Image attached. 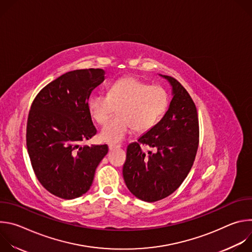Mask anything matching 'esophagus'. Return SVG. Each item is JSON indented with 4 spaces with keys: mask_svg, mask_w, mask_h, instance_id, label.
<instances>
[{
    "mask_svg": "<svg viewBox=\"0 0 252 252\" xmlns=\"http://www.w3.org/2000/svg\"><path fill=\"white\" fill-rule=\"evenodd\" d=\"M120 148H121V145H115V143H110V145H109L110 151H114V150L120 149Z\"/></svg>",
    "mask_w": 252,
    "mask_h": 252,
    "instance_id": "esophagus-1",
    "label": "esophagus"
}]
</instances>
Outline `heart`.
I'll return each mask as SVG.
<instances>
[{
	"mask_svg": "<svg viewBox=\"0 0 252 252\" xmlns=\"http://www.w3.org/2000/svg\"><path fill=\"white\" fill-rule=\"evenodd\" d=\"M167 105L168 96L161 87L127 77L116 82L107 94H93L89 99V112L98 125H103L119 106L120 116L105 124L99 134L103 141L118 143L134 128L141 132L153 128Z\"/></svg>",
	"mask_w": 252,
	"mask_h": 252,
	"instance_id": "obj_1",
	"label": "heart"
}]
</instances>
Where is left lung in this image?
<instances>
[{"label": "left lung", "instance_id": "8db88e82", "mask_svg": "<svg viewBox=\"0 0 252 252\" xmlns=\"http://www.w3.org/2000/svg\"><path fill=\"white\" fill-rule=\"evenodd\" d=\"M172 99L163 118L126 149L123 167L125 183L137 198L155 202L175 191L188 176L195 159L199 141L196 106L188 91L169 76ZM156 153L146 154L140 146Z\"/></svg>", "mask_w": 252, "mask_h": 252}]
</instances>
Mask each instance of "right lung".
<instances>
[{"label": "right lung", "instance_id": "1", "mask_svg": "<svg viewBox=\"0 0 252 252\" xmlns=\"http://www.w3.org/2000/svg\"><path fill=\"white\" fill-rule=\"evenodd\" d=\"M103 80L101 68L68 71L43 88L31 105L28 154L41 185L58 197L73 199L86 193L109 151L106 145L80 146L96 133L89 97Z\"/></svg>", "mask_w": 252, "mask_h": 252}]
</instances>
